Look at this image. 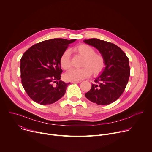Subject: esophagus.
<instances>
[{"instance_id": "34e87169", "label": "esophagus", "mask_w": 152, "mask_h": 152, "mask_svg": "<svg viewBox=\"0 0 152 152\" xmlns=\"http://www.w3.org/2000/svg\"><path fill=\"white\" fill-rule=\"evenodd\" d=\"M72 83H80L81 81L80 80H78V81H72Z\"/></svg>"}]
</instances>
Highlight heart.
Instances as JSON below:
<instances>
[{
	"mask_svg": "<svg viewBox=\"0 0 152 152\" xmlns=\"http://www.w3.org/2000/svg\"><path fill=\"white\" fill-rule=\"evenodd\" d=\"M74 51L83 57L81 69H72L65 75V79L69 81H78L90 76L100 74L104 67V59L89 45L81 44L74 48ZM60 64L62 69L68 70L70 67V53L65 50L60 58Z\"/></svg>",
	"mask_w": 152,
	"mask_h": 152,
	"instance_id": "1",
	"label": "heart"
}]
</instances>
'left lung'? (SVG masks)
I'll return each instance as SVG.
<instances>
[{
  "mask_svg": "<svg viewBox=\"0 0 152 152\" xmlns=\"http://www.w3.org/2000/svg\"><path fill=\"white\" fill-rule=\"evenodd\" d=\"M83 42L96 48L105 62L102 73L95 79L91 90L85 96L97 104L112 103L121 96L127 84L131 74L129 59L113 43L97 38L85 39Z\"/></svg>",
  "mask_w": 152,
  "mask_h": 152,
  "instance_id": "obj_1",
  "label": "left lung"
}]
</instances>
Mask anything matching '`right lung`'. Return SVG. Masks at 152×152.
I'll list each match as a JSON object with an SVG mask.
<instances>
[{
	"label": "right lung",
	"mask_w": 152,
	"mask_h": 152,
	"mask_svg": "<svg viewBox=\"0 0 152 152\" xmlns=\"http://www.w3.org/2000/svg\"><path fill=\"white\" fill-rule=\"evenodd\" d=\"M76 40L54 38L43 41L24 53L20 60L21 83L32 100L42 105L52 104L66 93L70 82L60 80L62 72L60 58L69 45Z\"/></svg>",
	"instance_id": "1"
}]
</instances>
